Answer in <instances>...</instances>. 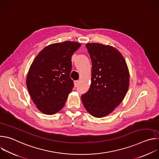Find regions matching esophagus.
Instances as JSON below:
<instances>
[{"mask_svg": "<svg viewBox=\"0 0 159 159\" xmlns=\"http://www.w3.org/2000/svg\"><path fill=\"white\" fill-rule=\"evenodd\" d=\"M79 80L75 81V87H77L79 85Z\"/></svg>", "mask_w": 159, "mask_h": 159, "instance_id": "34e87169", "label": "esophagus"}]
</instances>
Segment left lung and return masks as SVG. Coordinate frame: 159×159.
Segmentation results:
<instances>
[{
  "mask_svg": "<svg viewBox=\"0 0 159 159\" xmlns=\"http://www.w3.org/2000/svg\"><path fill=\"white\" fill-rule=\"evenodd\" d=\"M92 61L91 84L81 99L86 110L96 118L104 117L122 102L128 91L129 75L125 60L115 48L87 43Z\"/></svg>",
  "mask_w": 159,
  "mask_h": 159,
  "instance_id": "1",
  "label": "left lung"
}]
</instances>
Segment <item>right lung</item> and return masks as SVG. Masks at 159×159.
I'll use <instances>...</instances> for the list:
<instances>
[{
	"instance_id": "right-lung-1",
	"label": "right lung",
	"mask_w": 159,
	"mask_h": 159,
	"mask_svg": "<svg viewBox=\"0 0 159 159\" xmlns=\"http://www.w3.org/2000/svg\"><path fill=\"white\" fill-rule=\"evenodd\" d=\"M80 45L74 41L52 44L33 60L26 85L34 103L44 114H55L64 106L74 86L70 77L72 56Z\"/></svg>"
}]
</instances>
